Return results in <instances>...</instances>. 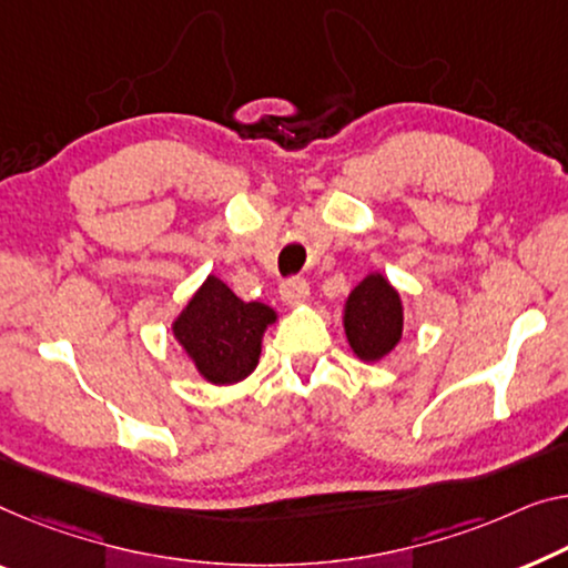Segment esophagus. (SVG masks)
<instances>
[{
    "label": "esophagus",
    "mask_w": 568,
    "mask_h": 568,
    "mask_svg": "<svg viewBox=\"0 0 568 568\" xmlns=\"http://www.w3.org/2000/svg\"><path fill=\"white\" fill-rule=\"evenodd\" d=\"M281 298H283L285 306H291V308L306 306L308 298H311V285L306 281H301V277H295V281H287L281 287Z\"/></svg>",
    "instance_id": "1"
}]
</instances>
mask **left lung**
<instances>
[{"label":"left lung","mask_w":568,"mask_h":568,"mask_svg":"<svg viewBox=\"0 0 568 568\" xmlns=\"http://www.w3.org/2000/svg\"><path fill=\"white\" fill-rule=\"evenodd\" d=\"M405 308L397 287L383 273H369L346 295L342 324L354 357L375 365L403 338Z\"/></svg>","instance_id":"8db88e82"}]
</instances>
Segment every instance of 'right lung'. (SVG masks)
Returning <instances> with one entry per match:
<instances>
[{"label":"right lung","instance_id":"obj_1","mask_svg":"<svg viewBox=\"0 0 568 568\" xmlns=\"http://www.w3.org/2000/svg\"><path fill=\"white\" fill-rule=\"evenodd\" d=\"M277 321L265 303H244L216 275H209L173 318L171 332L199 377L211 385H236L255 372L262 336Z\"/></svg>","mask_w":568,"mask_h":568}]
</instances>
